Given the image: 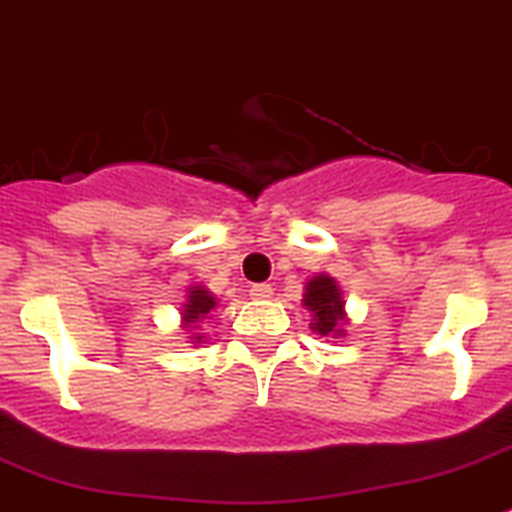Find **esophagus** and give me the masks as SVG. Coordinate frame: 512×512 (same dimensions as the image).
I'll return each mask as SVG.
<instances>
[{"instance_id": "esophagus-1", "label": "esophagus", "mask_w": 512, "mask_h": 512, "mask_svg": "<svg viewBox=\"0 0 512 512\" xmlns=\"http://www.w3.org/2000/svg\"><path fill=\"white\" fill-rule=\"evenodd\" d=\"M250 296L255 298V301H267V298L273 296V285H270V283H255L250 288Z\"/></svg>"}]
</instances>
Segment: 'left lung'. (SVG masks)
I'll return each mask as SVG.
<instances>
[{
  "instance_id": "left-lung-1",
  "label": "left lung",
  "mask_w": 512,
  "mask_h": 512,
  "mask_svg": "<svg viewBox=\"0 0 512 512\" xmlns=\"http://www.w3.org/2000/svg\"><path fill=\"white\" fill-rule=\"evenodd\" d=\"M303 306L313 313L311 329L321 336H342L344 316V298L342 290L329 275H316L306 283L303 293Z\"/></svg>"
}]
</instances>
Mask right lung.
I'll list each match as a JSON object with an SVG mask.
<instances>
[{
    "label": "right lung",
    "instance_id": "obj_1",
    "mask_svg": "<svg viewBox=\"0 0 512 512\" xmlns=\"http://www.w3.org/2000/svg\"><path fill=\"white\" fill-rule=\"evenodd\" d=\"M216 308V298L211 296L209 290L204 285H193L188 288V301L183 303L181 308V319H183V329H196L204 319H209V313ZM196 344L204 342V336L196 334L193 336Z\"/></svg>",
    "mask_w": 512,
    "mask_h": 512
}]
</instances>
